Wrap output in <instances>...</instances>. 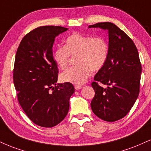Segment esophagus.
Listing matches in <instances>:
<instances>
[{"label":"esophagus","instance_id":"34e87169","mask_svg":"<svg viewBox=\"0 0 151 151\" xmlns=\"http://www.w3.org/2000/svg\"><path fill=\"white\" fill-rule=\"evenodd\" d=\"M74 87H75V90H80V89H81L82 87L81 85H76L75 86H74Z\"/></svg>","mask_w":151,"mask_h":151}]
</instances>
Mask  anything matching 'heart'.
Returning <instances> with one entry per match:
<instances>
[{"mask_svg": "<svg viewBox=\"0 0 151 151\" xmlns=\"http://www.w3.org/2000/svg\"><path fill=\"white\" fill-rule=\"evenodd\" d=\"M109 44L104 38L85 36L79 33L70 35L65 40V45L59 47L53 53L55 64L61 69H66L70 57H75L76 66L69 68L61 74L65 83L80 85L88 78L90 70H99L106 62Z\"/></svg>", "mask_w": 151, "mask_h": 151, "instance_id": "heart-1", "label": "heart"}]
</instances>
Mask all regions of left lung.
Instances as JSON below:
<instances>
[{
	"label": "left lung",
	"instance_id": "8db88e82",
	"mask_svg": "<svg viewBox=\"0 0 151 151\" xmlns=\"http://www.w3.org/2000/svg\"><path fill=\"white\" fill-rule=\"evenodd\" d=\"M88 28H100L109 33V55L92 83L95 95L91 108L98 118L115 122L129 112L139 96L141 64L138 50L132 40L114 24L101 22ZM98 82L108 87L104 88Z\"/></svg>",
	"mask_w": 151,
	"mask_h": 151
}]
</instances>
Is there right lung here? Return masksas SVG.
Here are the masks:
<instances>
[{"instance_id": "1", "label": "right lung", "mask_w": 151, "mask_h": 151, "mask_svg": "<svg viewBox=\"0 0 151 151\" xmlns=\"http://www.w3.org/2000/svg\"><path fill=\"white\" fill-rule=\"evenodd\" d=\"M67 30L59 26L38 27L22 38L17 50L13 81L18 101L28 118L42 127L64 120L75 90L70 83L56 84L59 70L52 46L55 37Z\"/></svg>"}]
</instances>
